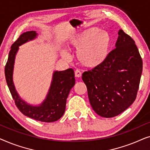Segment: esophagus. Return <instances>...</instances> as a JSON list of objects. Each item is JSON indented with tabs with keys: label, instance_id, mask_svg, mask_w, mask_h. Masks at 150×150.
Here are the masks:
<instances>
[{
	"label": "esophagus",
	"instance_id": "esophagus-1",
	"mask_svg": "<svg viewBox=\"0 0 150 150\" xmlns=\"http://www.w3.org/2000/svg\"><path fill=\"white\" fill-rule=\"evenodd\" d=\"M82 76V74L81 71H80L79 69H76V70L75 71V76L76 78H81Z\"/></svg>",
	"mask_w": 150,
	"mask_h": 150
}]
</instances>
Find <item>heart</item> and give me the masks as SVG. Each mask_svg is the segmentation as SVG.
Here are the masks:
<instances>
[{
    "label": "heart",
    "instance_id": "obj_1",
    "mask_svg": "<svg viewBox=\"0 0 150 150\" xmlns=\"http://www.w3.org/2000/svg\"><path fill=\"white\" fill-rule=\"evenodd\" d=\"M112 39L107 31L93 27L71 37L68 44L77 50L76 57L83 66L94 69L101 66L109 54ZM63 56L67 57V53Z\"/></svg>",
    "mask_w": 150,
    "mask_h": 150
}]
</instances>
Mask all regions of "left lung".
I'll use <instances>...</instances> for the list:
<instances>
[{
  "label": "left lung",
  "mask_w": 150,
  "mask_h": 150,
  "mask_svg": "<svg viewBox=\"0 0 150 150\" xmlns=\"http://www.w3.org/2000/svg\"><path fill=\"white\" fill-rule=\"evenodd\" d=\"M118 35L115 49L104 64L82 76L92 108L106 118L118 115L134 102L143 70L134 41L122 29Z\"/></svg>",
  "instance_id": "left-lung-1"
}]
</instances>
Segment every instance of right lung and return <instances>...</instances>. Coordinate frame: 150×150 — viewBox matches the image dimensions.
<instances>
[{
	"mask_svg": "<svg viewBox=\"0 0 150 150\" xmlns=\"http://www.w3.org/2000/svg\"><path fill=\"white\" fill-rule=\"evenodd\" d=\"M38 35L34 30L24 33L12 44L5 68V79L16 105L22 114L42 122H53L59 120L64 114L67 98L71 89L75 85L73 69L53 72L52 82L46 97L39 105H32L22 100L16 91L13 81L14 63L19 46L35 40Z\"/></svg>",
	"mask_w": 150,
	"mask_h": 150,
	"instance_id": "add662e5",
	"label": "right lung"
}]
</instances>
